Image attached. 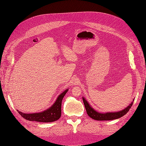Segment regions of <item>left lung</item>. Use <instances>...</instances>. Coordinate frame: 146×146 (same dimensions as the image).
I'll return each mask as SVG.
<instances>
[{
  "label": "left lung",
  "instance_id": "left-lung-1",
  "mask_svg": "<svg viewBox=\"0 0 146 146\" xmlns=\"http://www.w3.org/2000/svg\"><path fill=\"white\" fill-rule=\"evenodd\" d=\"M83 101L84 105H85L88 115L91 118L97 121H110V120H113V119L120 118L127 113V112L129 111V110L131 108V106L133 103V102H132L128 106L127 108L121 110V111H117V112H113V113L111 112V113H101L96 111V110H94L93 108H92L84 98H83Z\"/></svg>",
  "mask_w": 146,
  "mask_h": 146
}]
</instances>
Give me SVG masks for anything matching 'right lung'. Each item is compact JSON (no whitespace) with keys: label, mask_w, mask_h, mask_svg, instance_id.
I'll list each match as a JSON object with an SVG mask.
<instances>
[{"label":"right lung","mask_w":146,"mask_h":146,"mask_svg":"<svg viewBox=\"0 0 146 146\" xmlns=\"http://www.w3.org/2000/svg\"><path fill=\"white\" fill-rule=\"evenodd\" d=\"M68 91V89L66 90L62 93L59 95L55 102L50 108L35 113H23L17 110L22 117L26 120L30 121H37L40 122H52L57 121L61 117V102L64 96Z\"/></svg>","instance_id":"1"}]
</instances>
